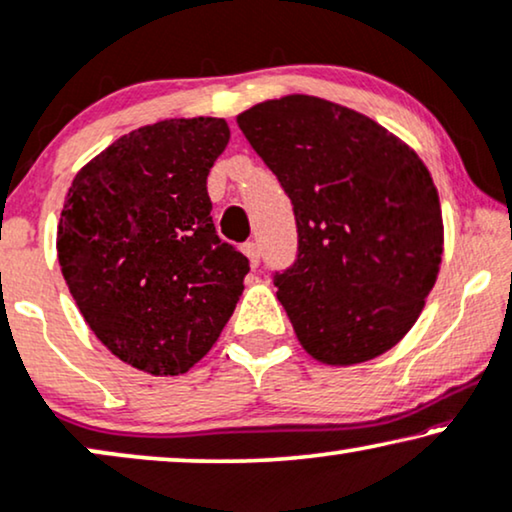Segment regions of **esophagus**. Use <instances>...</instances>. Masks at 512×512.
Returning <instances> with one entry per match:
<instances>
[{"mask_svg":"<svg viewBox=\"0 0 512 512\" xmlns=\"http://www.w3.org/2000/svg\"><path fill=\"white\" fill-rule=\"evenodd\" d=\"M243 252L248 255V260L252 267H257L260 264V245H257L255 241H245L243 243Z\"/></svg>","mask_w":512,"mask_h":512,"instance_id":"1","label":"esophagus"}]
</instances>
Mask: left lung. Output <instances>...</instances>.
Wrapping results in <instances>:
<instances>
[{"label":"left lung","instance_id":"1","mask_svg":"<svg viewBox=\"0 0 512 512\" xmlns=\"http://www.w3.org/2000/svg\"><path fill=\"white\" fill-rule=\"evenodd\" d=\"M236 121L295 213L297 257L271 276L297 339L327 365L381 356L419 318L440 269L426 166L372 119L311 95L260 102Z\"/></svg>","mask_w":512,"mask_h":512}]
</instances>
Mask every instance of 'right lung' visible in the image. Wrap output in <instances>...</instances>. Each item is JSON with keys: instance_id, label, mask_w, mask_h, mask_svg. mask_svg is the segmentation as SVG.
<instances>
[{"instance_id": "obj_1", "label": "right lung", "mask_w": 512, "mask_h": 512, "mask_svg": "<svg viewBox=\"0 0 512 512\" xmlns=\"http://www.w3.org/2000/svg\"><path fill=\"white\" fill-rule=\"evenodd\" d=\"M224 119H168L124 135L74 177L58 260L81 316L124 363L194 367L243 292L248 257L217 236L208 173Z\"/></svg>"}]
</instances>
